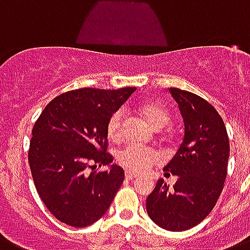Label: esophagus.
<instances>
[{
    "mask_svg": "<svg viewBox=\"0 0 250 250\" xmlns=\"http://www.w3.org/2000/svg\"><path fill=\"white\" fill-rule=\"evenodd\" d=\"M137 177V174H135L133 171H125V178H127V179H135V178Z\"/></svg>",
    "mask_w": 250,
    "mask_h": 250,
    "instance_id": "esophagus-1",
    "label": "esophagus"
}]
</instances>
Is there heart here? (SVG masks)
<instances>
[{
  "label": "heart",
  "instance_id": "obj_1",
  "mask_svg": "<svg viewBox=\"0 0 250 250\" xmlns=\"http://www.w3.org/2000/svg\"><path fill=\"white\" fill-rule=\"evenodd\" d=\"M138 112L148 122V125L156 129L163 128L171 121L170 110L159 100L142 102L138 105ZM106 136L113 142L122 141L125 137V112L122 109L114 110L108 118ZM157 160H159L157 152L136 144L125 146L117 155L118 164L127 170L135 171V173L148 170L151 167L156 164Z\"/></svg>",
  "mask_w": 250,
  "mask_h": 250
}]
</instances>
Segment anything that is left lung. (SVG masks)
<instances>
[{"label": "left lung", "mask_w": 250, "mask_h": 250, "mask_svg": "<svg viewBox=\"0 0 250 250\" xmlns=\"http://www.w3.org/2000/svg\"><path fill=\"white\" fill-rule=\"evenodd\" d=\"M184 119V138L177 155L164 167L165 177L177 175L173 188L157 180L146 200L150 219L169 231L198 225L215 207L228 175L230 155L221 115L197 94L169 87Z\"/></svg>", "instance_id": "8db88e82"}]
</instances>
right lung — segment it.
<instances>
[{
    "instance_id": "add662e5",
    "label": "right lung",
    "mask_w": 250,
    "mask_h": 250,
    "mask_svg": "<svg viewBox=\"0 0 250 250\" xmlns=\"http://www.w3.org/2000/svg\"><path fill=\"white\" fill-rule=\"evenodd\" d=\"M136 87H83L50 100L33 127L28 159L37 192L52 215L73 228L102 217L125 180V171L109 165L106 122Z\"/></svg>"
}]
</instances>
